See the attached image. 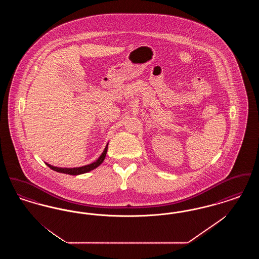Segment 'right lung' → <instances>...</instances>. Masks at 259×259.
<instances>
[{"mask_svg":"<svg viewBox=\"0 0 259 259\" xmlns=\"http://www.w3.org/2000/svg\"><path fill=\"white\" fill-rule=\"evenodd\" d=\"M108 145L106 146V148L104 149V151L102 152V154L100 155L98 159L96 161H94L93 163L91 164H88V165H84V166H81V167H75V168H61V167H55V166H52L49 163H46L49 167H50L51 170L53 171H56L58 172H63V174H68V175H72V176H77V175H81V174H85V172H90L94 169H96L98 167L99 165H101L103 163V161L106 157V154H107V150H108Z\"/></svg>","mask_w":259,"mask_h":259,"instance_id":"right-lung-1","label":"right lung"}]
</instances>
